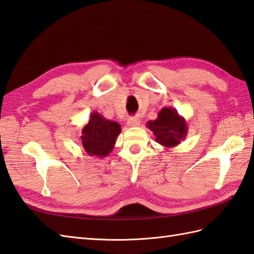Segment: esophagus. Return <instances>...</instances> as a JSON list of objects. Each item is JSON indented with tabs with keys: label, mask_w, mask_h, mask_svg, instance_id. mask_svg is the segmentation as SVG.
I'll return each mask as SVG.
<instances>
[{
	"label": "esophagus",
	"mask_w": 254,
	"mask_h": 254,
	"mask_svg": "<svg viewBox=\"0 0 254 254\" xmlns=\"http://www.w3.org/2000/svg\"><path fill=\"white\" fill-rule=\"evenodd\" d=\"M140 124H141V122H140V120H139V117H130V119H129V120L127 121V125L130 126V127L139 126Z\"/></svg>",
	"instance_id": "1"
}]
</instances>
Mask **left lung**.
<instances>
[{
    "mask_svg": "<svg viewBox=\"0 0 254 254\" xmlns=\"http://www.w3.org/2000/svg\"><path fill=\"white\" fill-rule=\"evenodd\" d=\"M146 127L153 131L157 143L165 147L180 144L189 130L184 117L171 107H164L158 112L156 120L146 123Z\"/></svg>",
    "mask_w": 254,
    "mask_h": 254,
    "instance_id": "obj_1",
    "label": "left lung"
}]
</instances>
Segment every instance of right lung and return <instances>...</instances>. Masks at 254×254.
<instances>
[{"label":"right lung","instance_id":"obj_1","mask_svg":"<svg viewBox=\"0 0 254 254\" xmlns=\"http://www.w3.org/2000/svg\"><path fill=\"white\" fill-rule=\"evenodd\" d=\"M122 129L119 123L92 112L87 125L82 129L80 142L89 156L106 157L112 152Z\"/></svg>","mask_w":254,"mask_h":254}]
</instances>
